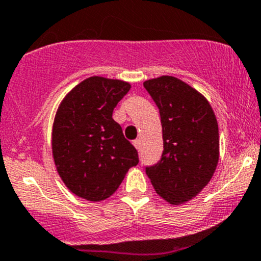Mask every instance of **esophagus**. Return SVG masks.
I'll use <instances>...</instances> for the list:
<instances>
[{"mask_svg":"<svg viewBox=\"0 0 261 261\" xmlns=\"http://www.w3.org/2000/svg\"><path fill=\"white\" fill-rule=\"evenodd\" d=\"M133 144H134V146L136 147V149L140 150V140H134Z\"/></svg>","mask_w":261,"mask_h":261,"instance_id":"esophagus-1","label":"esophagus"}]
</instances>
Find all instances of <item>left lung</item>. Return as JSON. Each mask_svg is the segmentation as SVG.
<instances>
[{
	"instance_id": "left-lung-1",
	"label": "left lung",
	"mask_w": 261,
	"mask_h": 261,
	"mask_svg": "<svg viewBox=\"0 0 261 261\" xmlns=\"http://www.w3.org/2000/svg\"><path fill=\"white\" fill-rule=\"evenodd\" d=\"M159 108L164 151L146 167L156 193L174 205L195 197L209 184L219 161V127L209 101L172 76L144 82Z\"/></svg>"
}]
</instances>
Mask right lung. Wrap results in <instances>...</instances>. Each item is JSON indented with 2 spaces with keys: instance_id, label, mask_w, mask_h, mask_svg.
Here are the masks:
<instances>
[{
  "instance_id": "1",
  "label": "right lung",
  "mask_w": 261,
  "mask_h": 261,
  "mask_svg": "<svg viewBox=\"0 0 261 261\" xmlns=\"http://www.w3.org/2000/svg\"><path fill=\"white\" fill-rule=\"evenodd\" d=\"M130 87L128 82L92 76L60 103L52 126V155L65 185L82 199H108L128 169L139 164L138 151L112 119Z\"/></svg>"
}]
</instances>
